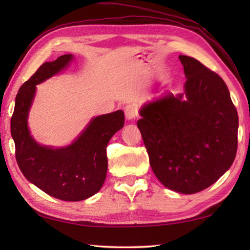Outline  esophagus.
Listing matches in <instances>:
<instances>
[{
	"mask_svg": "<svg viewBox=\"0 0 250 250\" xmlns=\"http://www.w3.org/2000/svg\"><path fill=\"white\" fill-rule=\"evenodd\" d=\"M125 115L128 120H133L138 117V110L133 104H128L125 107Z\"/></svg>",
	"mask_w": 250,
	"mask_h": 250,
	"instance_id": "1",
	"label": "esophagus"
}]
</instances>
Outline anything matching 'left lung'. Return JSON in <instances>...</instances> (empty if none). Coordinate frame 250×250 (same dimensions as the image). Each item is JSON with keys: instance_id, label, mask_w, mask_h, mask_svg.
<instances>
[{"instance_id": "1", "label": "left lung", "mask_w": 250, "mask_h": 250, "mask_svg": "<svg viewBox=\"0 0 250 250\" xmlns=\"http://www.w3.org/2000/svg\"><path fill=\"white\" fill-rule=\"evenodd\" d=\"M184 94L163 95L140 110L137 125L155 176L172 191L194 194L214 184L234 162L238 115L224 80L180 55Z\"/></svg>"}]
</instances>
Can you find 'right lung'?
I'll list each match as a JSON object with an SVG mask.
<instances>
[{"label":"right lung","instance_id":"1","mask_svg":"<svg viewBox=\"0 0 250 250\" xmlns=\"http://www.w3.org/2000/svg\"><path fill=\"white\" fill-rule=\"evenodd\" d=\"M73 55L44 62L21 86L11 119V133L20 170L34 185L62 201L78 202L95 195L103 186L108 168V142L125 125L122 110L94 118L70 146L53 149L40 146L29 134L27 116L36 84L56 75L69 64Z\"/></svg>","mask_w":250,"mask_h":250}]
</instances>
